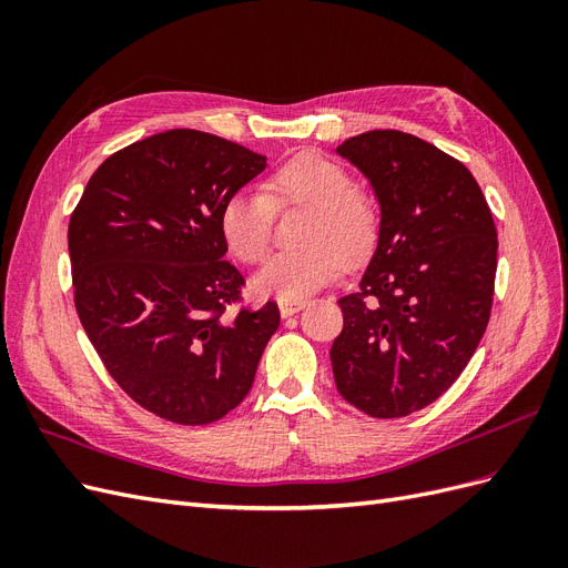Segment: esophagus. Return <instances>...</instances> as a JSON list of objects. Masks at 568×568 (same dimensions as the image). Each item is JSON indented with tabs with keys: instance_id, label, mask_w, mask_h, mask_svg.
Returning <instances> with one entry per match:
<instances>
[{
	"instance_id": "1",
	"label": "esophagus",
	"mask_w": 568,
	"mask_h": 568,
	"mask_svg": "<svg viewBox=\"0 0 568 568\" xmlns=\"http://www.w3.org/2000/svg\"><path fill=\"white\" fill-rule=\"evenodd\" d=\"M305 305H307L305 298H280V313H282V317H291V315L301 313Z\"/></svg>"
}]
</instances>
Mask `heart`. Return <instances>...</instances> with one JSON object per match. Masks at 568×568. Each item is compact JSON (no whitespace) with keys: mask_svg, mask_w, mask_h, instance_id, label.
<instances>
[{"mask_svg":"<svg viewBox=\"0 0 568 568\" xmlns=\"http://www.w3.org/2000/svg\"><path fill=\"white\" fill-rule=\"evenodd\" d=\"M307 209L301 248L274 255L255 277V288L298 298L334 282L341 270L363 263L379 239V205L353 184L346 165L315 151L284 161L265 180V192H236L220 213L227 248L246 265L263 263L272 248L277 211Z\"/></svg>","mask_w":568,"mask_h":568,"instance_id":"obj_1","label":"heart"}]
</instances>
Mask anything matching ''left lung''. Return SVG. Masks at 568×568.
<instances>
[{
	"mask_svg": "<svg viewBox=\"0 0 568 568\" xmlns=\"http://www.w3.org/2000/svg\"><path fill=\"white\" fill-rule=\"evenodd\" d=\"M336 153L382 205L379 244L359 286L338 301L336 388L369 417H407L457 382L486 332L495 222L469 170L415 134L372 130Z\"/></svg>",
	"mask_w": 568,
	"mask_h": 568,
	"instance_id": "8db88e82",
	"label": "left lung"
}]
</instances>
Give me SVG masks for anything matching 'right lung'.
<instances>
[{
    "instance_id": "obj_1",
    "label": "right lung",
    "mask_w": 568,
    "mask_h": 568,
    "mask_svg": "<svg viewBox=\"0 0 568 568\" xmlns=\"http://www.w3.org/2000/svg\"><path fill=\"white\" fill-rule=\"evenodd\" d=\"M267 159L199 130H168L115 151L68 225L75 311L101 363L153 415L203 426L246 398L280 307L242 301L225 261V201Z\"/></svg>"
}]
</instances>
